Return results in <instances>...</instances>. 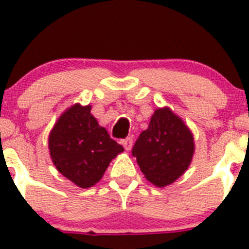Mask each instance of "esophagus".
<instances>
[{"instance_id":"1","label":"esophagus","mask_w":249,"mask_h":249,"mask_svg":"<svg viewBox=\"0 0 249 249\" xmlns=\"http://www.w3.org/2000/svg\"><path fill=\"white\" fill-rule=\"evenodd\" d=\"M132 144H133V139H132L131 137H127V138H124L122 141V145L124 146V149H126V150H131Z\"/></svg>"}]
</instances>
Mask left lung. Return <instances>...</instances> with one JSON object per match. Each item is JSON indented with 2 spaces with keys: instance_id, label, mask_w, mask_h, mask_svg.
I'll use <instances>...</instances> for the list:
<instances>
[{
  "instance_id": "1",
  "label": "left lung",
  "mask_w": 249,
  "mask_h": 249,
  "mask_svg": "<svg viewBox=\"0 0 249 249\" xmlns=\"http://www.w3.org/2000/svg\"><path fill=\"white\" fill-rule=\"evenodd\" d=\"M194 153L193 136L170 108H158L148 129L139 134L132 149L144 176L155 186L176 181L187 170Z\"/></svg>"
}]
</instances>
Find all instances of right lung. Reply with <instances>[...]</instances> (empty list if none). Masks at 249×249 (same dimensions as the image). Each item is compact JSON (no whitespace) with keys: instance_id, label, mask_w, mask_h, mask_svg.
Returning <instances> with one entry per match:
<instances>
[{"instance_id":"add662e5","label":"right lung","mask_w":249,"mask_h":249,"mask_svg":"<svg viewBox=\"0 0 249 249\" xmlns=\"http://www.w3.org/2000/svg\"><path fill=\"white\" fill-rule=\"evenodd\" d=\"M91 106L74 105L55 124L49 137L52 161L58 171L82 188L100 181L123 146L108 136L90 113Z\"/></svg>"}]
</instances>
